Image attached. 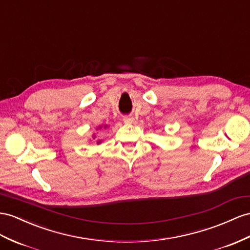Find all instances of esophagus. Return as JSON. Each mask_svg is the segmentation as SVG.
<instances>
[{
    "instance_id": "esophagus-1",
    "label": "esophagus",
    "mask_w": 250,
    "mask_h": 250,
    "mask_svg": "<svg viewBox=\"0 0 250 250\" xmlns=\"http://www.w3.org/2000/svg\"><path fill=\"white\" fill-rule=\"evenodd\" d=\"M124 121H125V124H132L133 121H134V118L133 117H125Z\"/></svg>"
}]
</instances>
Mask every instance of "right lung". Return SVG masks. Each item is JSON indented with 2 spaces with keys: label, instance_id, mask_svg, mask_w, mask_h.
<instances>
[{
  "label": "right lung",
  "instance_id": "right-lung-1",
  "mask_svg": "<svg viewBox=\"0 0 250 250\" xmlns=\"http://www.w3.org/2000/svg\"><path fill=\"white\" fill-rule=\"evenodd\" d=\"M107 126H108L107 125H99V126L96 127V131L101 130L102 127H104V129H106ZM92 137H93V139H96V134H93V136H92ZM96 143H97V145H100V144L102 143V140H101V139H97V140H96Z\"/></svg>",
  "mask_w": 250,
  "mask_h": 250
}]
</instances>
